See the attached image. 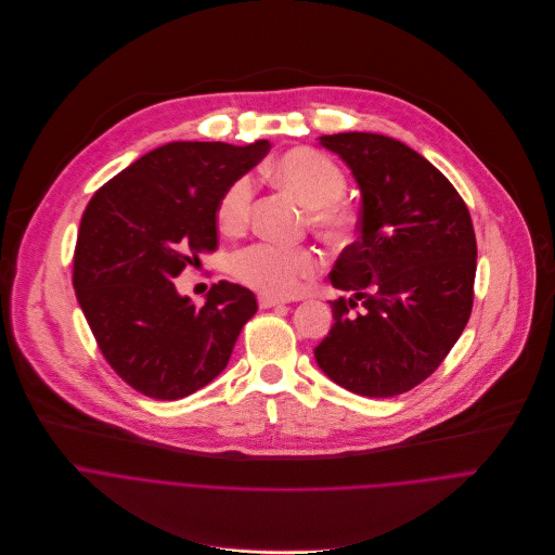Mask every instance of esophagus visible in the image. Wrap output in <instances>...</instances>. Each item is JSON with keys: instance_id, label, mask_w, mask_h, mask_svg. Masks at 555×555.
Returning a JSON list of instances; mask_svg holds the SVG:
<instances>
[{"instance_id": "obj_1", "label": "esophagus", "mask_w": 555, "mask_h": 555, "mask_svg": "<svg viewBox=\"0 0 555 555\" xmlns=\"http://www.w3.org/2000/svg\"><path fill=\"white\" fill-rule=\"evenodd\" d=\"M258 304H260V308H273V306H282V304H286L284 299H278V297H271V295H260L258 297Z\"/></svg>"}]
</instances>
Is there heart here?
I'll return each mask as SVG.
<instances>
[{"label":"heart","mask_w":555,"mask_h":555,"mask_svg":"<svg viewBox=\"0 0 555 555\" xmlns=\"http://www.w3.org/2000/svg\"><path fill=\"white\" fill-rule=\"evenodd\" d=\"M269 177L308 207L312 230L330 243H341L354 228V211L341 198L346 175L327 155L299 146L284 153L269 166ZM254 207V181L238 177L216 205L218 228L225 234H241L249 225ZM321 269V256L310 247H284L258 243L238 251L232 260L234 275L271 297H293L304 282Z\"/></svg>","instance_id":"heart-1"}]
</instances>
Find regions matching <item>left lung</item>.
<instances>
[{"label":"left lung","mask_w":555,"mask_h":555,"mask_svg":"<svg viewBox=\"0 0 555 555\" xmlns=\"http://www.w3.org/2000/svg\"><path fill=\"white\" fill-rule=\"evenodd\" d=\"M361 188L359 238L330 273L354 297L332 301L314 359L330 380L370 398H391L426 380L473 312L477 238L470 211L430 162L376 133L323 135ZM361 300V313L351 308Z\"/></svg>","instance_id":"1"}]
</instances>
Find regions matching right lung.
I'll list each match as a JSON object with an SVG mask.
<instances>
[{
    "label": "right lung",
    "instance_id": "right-lung-1",
    "mask_svg": "<svg viewBox=\"0 0 555 555\" xmlns=\"http://www.w3.org/2000/svg\"><path fill=\"white\" fill-rule=\"evenodd\" d=\"M271 144L170 142L91 196L74 251V288L114 372L155 400H179L228 367L256 295L220 280L194 306L175 278L218 247L216 205Z\"/></svg>",
    "mask_w": 555,
    "mask_h": 555
}]
</instances>
